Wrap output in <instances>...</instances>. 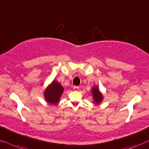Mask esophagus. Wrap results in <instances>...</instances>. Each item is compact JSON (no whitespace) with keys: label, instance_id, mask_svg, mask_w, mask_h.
<instances>
[{"label":"esophagus","instance_id":"obj_1","mask_svg":"<svg viewBox=\"0 0 149 149\" xmlns=\"http://www.w3.org/2000/svg\"><path fill=\"white\" fill-rule=\"evenodd\" d=\"M74 90L75 91H79V87H78V86H74Z\"/></svg>","mask_w":149,"mask_h":149}]
</instances>
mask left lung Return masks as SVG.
Masks as SVG:
<instances>
[{"label":"left lung","instance_id":"8db88e82","mask_svg":"<svg viewBox=\"0 0 149 149\" xmlns=\"http://www.w3.org/2000/svg\"><path fill=\"white\" fill-rule=\"evenodd\" d=\"M92 94H93L94 102L96 104H100L103 100V96L101 93L99 91L97 86H95L92 88Z\"/></svg>","mask_w":149,"mask_h":149}]
</instances>
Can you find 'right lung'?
Wrapping results in <instances>:
<instances>
[{
	"label": "right lung",
	"instance_id": "right-lung-1",
	"mask_svg": "<svg viewBox=\"0 0 149 149\" xmlns=\"http://www.w3.org/2000/svg\"><path fill=\"white\" fill-rule=\"evenodd\" d=\"M63 87L58 81L54 80L45 90L44 96L50 104H56L59 102L60 98L63 93Z\"/></svg>",
	"mask_w": 149,
	"mask_h": 149
}]
</instances>
